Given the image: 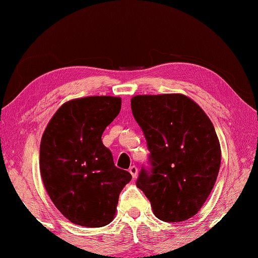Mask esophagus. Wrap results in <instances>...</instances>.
I'll return each mask as SVG.
<instances>
[{"instance_id":"34e87169","label":"esophagus","mask_w":258,"mask_h":258,"mask_svg":"<svg viewBox=\"0 0 258 258\" xmlns=\"http://www.w3.org/2000/svg\"><path fill=\"white\" fill-rule=\"evenodd\" d=\"M128 171H130V174L132 175L133 178H137V176H138V168H137L136 166L131 167V168L128 169Z\"/></svg>"}]
</instances>
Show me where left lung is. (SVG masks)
Returning <instances> with one entry per match:
<instances>
[{"instance_id":"obj_1","label":"left lung","mask_w":258,"mask_h":258,"mask_svg":"<svg viewBox=\"0 0 258 258\" xmlns=\"http://www.w3.org/2000/svg\"><path fill=\"white\" fill-rule=\"evenodd\" d=\"M131 109L151 152V170L141 169L137 186L160 220H187L209 198L220 169L212 121L182 94L134 96Z\"/></svg>"}]
</instances>
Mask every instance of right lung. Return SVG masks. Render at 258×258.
Masks as SVG:
<instances>
[{
	"label": "right lung",
	"instance_id": "right-lung-1",
	"mask_svg": "<svg viewBox=\"0 0 258 258\" xmlns=\"http://www.w3.org/2000/svg\"><path fill=\"white\" fill-rule=\"evenodd\" d=\"M121 98L90 96L61 105L46 126L39 167L57 210L75 225L103 227L113 220L120 191L132 176L113 163L102 134L118 116Z\"/></svg>",
	"mask_w": 258,
	"mask_h": 258
}]
</instances>
